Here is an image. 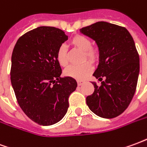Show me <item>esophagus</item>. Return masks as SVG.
I'll return each mask as SVG.
<instances>
[{
    "instance_id": "34e87169",
    "label": "esophagus",
    "mask_w": 147,
    "mask_h": 147,
    "mask_svg": "<svg viewBox=\"0 0 147 147\" xmlns=\"http://www.w3.org/2000/svg\"><path fill=\"white\" fill-rule=\"evenodd\" d=\"M77 83H78V86H82L83 83H84V81H83V80H78Z\"/></svg>"
}]
</instances>
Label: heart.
Segmentation results:
<instances>
[{"label":"heart","instance_id":"obj_1","mask_svg":"<svg viewBox=\"0 0 147 147\" xmlns=\"http://www.w3.org/2000/svg\"><path fill=\"white\" fill-rule=\"evenodd\" d=\"M71 45L79 50L84 52V59L88 60L92 63H94L98 59V53L97 50L91 48V42L87 37L78 34L71 40ZM57 61L58 64L62 67H66L68 64L67 61V50L64 45H61L57 52ZM93 67L91 64L86 62L81 65H71L64 70V75L67 77H71L76 80H80L85 79L87 76L91 73Z\"/></svg>","mask_w":147,"mask_h":147}]
</instances>
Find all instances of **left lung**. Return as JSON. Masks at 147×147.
<instances>
[{"mask_svg":"<svg viewBox=\"0 0 147 147\" xmlns=\"http://www.w3.org/2000/svg\"><path fill=\"white\" fill-rule=\"evenodd\" d=\"M80 30L95 42L99 53L93 76L102 82L99 86L92 83L94 91L86 97V105L100 117H117L132 100L139 78V56L133 38L125 27L103 21Z\"/></svg>","mask_w":147,"mask_h":147,"instance_id":"8db88e82","label":"left lung"}]
</instances>
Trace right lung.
Returning <instances> with one entry per match:
<instances>
[{"instance_id":"add662e5","label":"right lung","mask_w":147,"mask_h":147,"mask_svg":"<svg viewBox=\"0 0 147 147\" xmlns=\"http://www.w3.org/2000/svg\"><path fill=\"white\" fill-rule=\"evenodd\" d=\"M67 38L61 29L42 26L24 34L13 49L11 86L22 110L40 125H53L63 119L68 98L77 87L73 78H61L57 61L58 49Z\"/></svg>"}]
</instances>
